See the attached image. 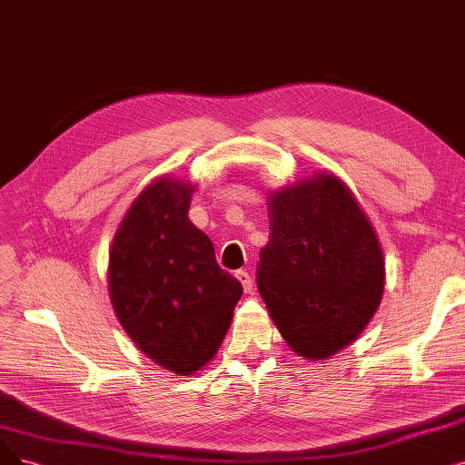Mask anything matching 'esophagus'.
<instances>
[{
    "label": "esophagus",
    "mask_w": 465,
    "mask_h": 465,
    "mask_svg": "<svg viewBox=\"0 0 465 465\" xmlns=\"http://www.w3.org/2000/svg\"><path fill=\"white\" fill-rule=\"evenodd\" d=\"M236 278H238V282L242 284L246 293H250L253 290V278L248 271H236Z\"/></svg>",
    "instance_id": "obj_1"
}]
</instances>
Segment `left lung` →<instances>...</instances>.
I'll return each instance as SVG.
<instances>
[{"label":"left lung","mask_w":465,"mask_h":465,"mask_svg":"<svg viewBox=\"0 0 465 465\" xmlns=\"http://www.w3.org/2000/svg\"><path fill=\"white\" fill-rule=\"evenodd\" d=\"M267 206L259 293L297 355L331 357L359 338L381 302L385 263L372 223L330 173L272 193Z\"/></svg>","instance_id":"8db88e82"}]
</instances>
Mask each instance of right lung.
<instances>
[{
    "mask_svg": "<svg viewBox=\"0 0 465 465\" xmlns=\"http://www.w3.org/2000/svg\"><path fill=\"white\" fill-rule=\"evenodd\" d=\"M193 193L191 183L156 179L127 210L108 255L120 324L148 359L181 376L213 359L242 295L189 219Z\"/></svg>",
    "mask_w": 465,
    "mask_h": 465,
    "instance_id": "add662e5",
    "label": "right lung"
}]
</instances>
